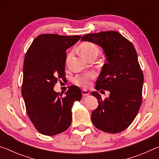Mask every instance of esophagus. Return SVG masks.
I'll return each instance as SVG.
<instances>
[{
    "label": "esophagus",
    "instance_id": "esophagus-1",
    "mask_svg": "<svg viewBox=\"0 0 159 159\" xmlns=\"http://www.w3.org/2000/svg\"><path fill=\"white\" fill-rule=\"evenodd\" d=\"M82 95H83V97H85V96H88V95H90V93L88 92V90H82Z\"/></svg>",
    "mask_w": 159,
    "mask_h": 159
}]
</instances>
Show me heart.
Segmentation results:
<instances>
[{
    "mask_svg": "<svg viewBox=\"0 0 159 159\" xmlns=\"http://www.w3.org/2000/svg\"><path fill=\"white\" fill-rule=\"evenodd\" d=\"M80 52L85 58L88 60L92 56H98L99 50L95 44L90 42L83 43L80 45ZM95 76L93 72H87L76 75L73 79L75 84L82 88H87L90 85V80H93Z\"/></svg>",
    "mask_w": 159,
    "mask_h": 159,
    "instance_id": "heart-1",
    "label": "heart"
}]
</instances>
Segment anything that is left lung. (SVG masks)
<instances>
[{
	"label": "left lung",
	"mask_w": 159,
	"mask_h": 159,
	"mask_svg": "<svg viewBox=\"0 0 159 159\" xmlns=\"http://www.w3.org/2000/svg\"><path fill=\"white\" fill-rule=\"evenodd\" d=\"M81 41L101 47L107 61L102 66L96 87L98 90L109 91L110 95L102 100L98 92L92 93L99 104L91 114V120L99 130L120 133L133 121L142 104L144 76L136 50L131 42L114 31L85 35Z\"/></svg>",
	"instance_id": "left-lung-1"
}]
</instances>
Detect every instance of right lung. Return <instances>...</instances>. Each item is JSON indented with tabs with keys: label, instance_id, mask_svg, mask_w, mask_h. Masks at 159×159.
Masks as SVG:
<instances>
[{
	"label": "right lung",
	"instance_id": "1",
	"mask_svg": "<svg viewBox=\"0 0 159 159\" xmlns=\"http://www.w3.org/2000/svg\"><path fill=\"white\" fill-rule=\"evenodd\" d=\"M80 37L41 34L26 53L21 95L31 121L45 135L65 131L71 123L72 106L82 98L77 86L69 88L64 97L53 90L57 80L64 76L66 50Z\"/></svg>",
	"mask_w": 159,
	"mask_h": 159
}]
</instances>
